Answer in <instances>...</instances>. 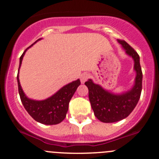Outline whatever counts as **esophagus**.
Wrapping results in <instances>:
<instances>
[{
    "mask_svg": "<svg viewBox=\"0 0 159 159\" xmlns=\"http://www.w3.org/2000/svg\"><path fill=\"white\" fill-rule=\"evenodd\" d=\"M88 78H89V75L88 74H86V73H83V74H81V76H80V80H81V82L84 84L85 81H87V80L88 79Z\"/></svg>",
    "mask_w": 159,
    "mask_h": 159,
    "instance_id": "1",
    "label": "esophagus"
}]
</instances>
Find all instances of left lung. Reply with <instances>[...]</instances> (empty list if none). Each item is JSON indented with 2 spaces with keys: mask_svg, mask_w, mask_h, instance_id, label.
I'll return each mask as SVG.
<instances>
[{
  "mask_svg": "<svg viewBox=\"0 0 159 159\" xmlns=\"http://www.w3.org/2000/svg\"><path fill=\"white\" fill-rule=\"evenodd\" d=\"M117 41L125 50V53L134 60L136 77L131 88L121 93H113L95 84L92 79H88L85 82L88 88L89 100L94 115L97 119L104 123H113L127 118L137 106L142 91L143 73L139 55L125 41Z\"/></svg>",
  "mask_w": 159,
  "mask_h": 159,
  "instance_id": "8db88e82",
  "label": "left lung"
}]
</instances>
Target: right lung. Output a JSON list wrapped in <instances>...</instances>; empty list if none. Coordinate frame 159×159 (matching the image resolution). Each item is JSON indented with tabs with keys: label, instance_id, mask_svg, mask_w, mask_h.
I'll list each match as a JSON object with an SVG mask.
<instances>
[{
	"label": "right lung",
	"instance_id": "add662e5",
	"mask_svg": "<svg viewBox=\"0 0 159 159\" xmlns=\"http://www.w3.org/2000/svg\"><path fill=\"white\" fill-rule=\"evenodd\" d=\"M41 40V38L36 41L29 48L23 52L20 58V66H19L18 75H17V82H18L19 93H20L21 101L25 110L30 116L39 123L47 125H53L60 124L66 118V113L69 109V103L71 97L74 95L78 87L81 84L80 79L71 81L62 87L57 92L50 96L48 98L42 100H36L29 98L24 93L21 87L19 72L22 65V59L25 52L29 48L32 47L36 42Z\"/></svg>",
	"mask_w": 159,
	"mask_h": 159
}]
</instances>
